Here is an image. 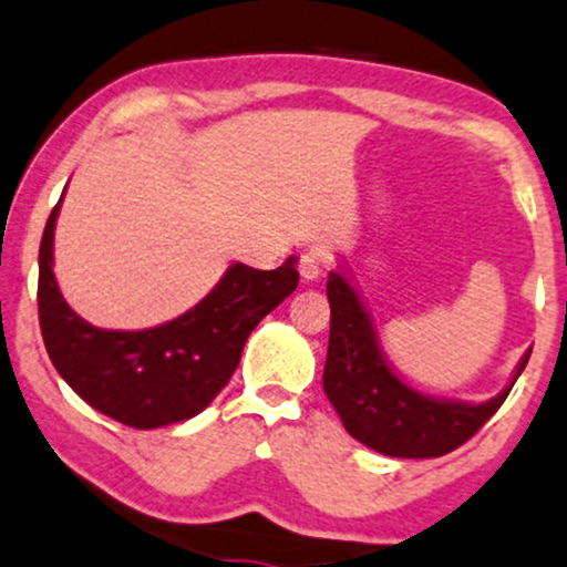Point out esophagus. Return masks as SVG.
Here are the masks:
<instances>
[{"mask_svg":"<svg viewBox=\"0 0 567 567\" xmlns=\"http://www.w3.org/2000/svg\"><path fill=\"white\" fill-rule=\"evenodd\" d=\"M320 265H323V251L318 247L302 249V255H299V276H302V281H316L320 276Z\"/></svg>","mask_w":567,"mask_h":567,"instance_id":"obj_1","label":"esophagus"}]
</instances>
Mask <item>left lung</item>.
<instances>
[{
	"label": "left lung",
	"mask_w": 567,
	"mask_h": 567,
	"mask_svg": "<svg viewBox=\"0 0 567 567\" xmlns=\"http://www.w3.org/2000/svg\"><path fill=\"white\" fill-rule=\"evenodd\" d=\"M326 295L331 302L326 396L358 442L389 457H442L463 446L502 408L530 358V352L523 354L509 386L488 402L425 396L391 370L373 320L344 272H328Z\"/></svg>",
	"instance_id": "8db88e82"
}]
</instances>
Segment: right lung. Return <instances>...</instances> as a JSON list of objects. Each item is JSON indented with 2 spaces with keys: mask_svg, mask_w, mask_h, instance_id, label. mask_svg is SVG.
<instances>
[{
  "mask_svg": "<svg viewBox=\"0 0 567 567\" xmlns=\"http://www.w3.org/2000/svg\"><path fill=\"white\" fill-rule=\"evenodd\" d=\"M60 202L39 249V323L52 365L83 402L131 429L199 415L230 381L255 326L297 289L295 257L276 270L234 262L199 305L171 323L107 331L75 316L54 281Z\"/></svg>",
  "mask_w": 567,
  "mask_h": 567,
  "instance_id": "obj_1",
  "label": "right lung"
}]
</instances>
